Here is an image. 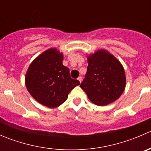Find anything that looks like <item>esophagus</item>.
Listing matches in <instances>:
<instances>
[{
  "mask_svg": "<svg viewBox=\"0 0 151 151\" xmlns=\"http://www.w3.org/2000/svg\"><path fill=\"white\" fill-rule=\"evenodd\" d=\"M77 80H78L79 82H80V83H82V80H83V79H82L81 77H79L78 78H77Z\"/></svg>",
  "mask_w": 151,
  "mask_h": 151,
  "instance_id": "esophagus-1",
  "label": "esophagus"
}]
</instances>
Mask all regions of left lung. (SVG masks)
<instances>
[{"label":"left lung","instance_id":"left-lung-1","mask_svg":"<svg viewBox=\"0 0 151 151\" xmlns=\"http://www.w3.org/2000/svg\"><path fill=\"white\" fill-rule=\"evenodd\" d=\"M88 70L80 85L90 101L105 106L116 101L126 88V74L121 62L101 49L87 55Z\"/></svg>","mask_w":151,"mask_h":151}]
</instances>
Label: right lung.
I'll list each match as a JSON object with an SVG mask.
<instances>
[{
	"label": "right lung",
	"instance_id": "add662e5",
	"mask_svg": "<svg viewBox=\"0 0 151 151\" xmlns=\"http://www.w3.org/2000/svg\"><path fill=\"white\" fill-rule=\"evenodd\" d=\"M63 60V53L59 50L48 49L32 61L25 74L28 92L39 104L49 108L65 102L71 90L80 84L71 78Z\"/></svg>",
	"mask_w": 151,
	"mask_h": 151
}]
</instances>
